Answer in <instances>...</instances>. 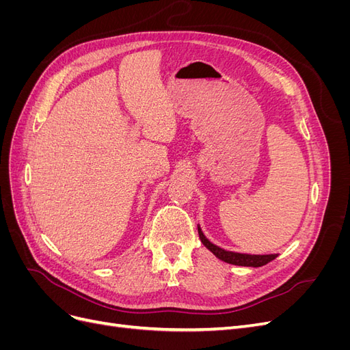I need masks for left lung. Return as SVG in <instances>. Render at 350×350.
<instances>
[{"instance_id": "left-lung-1", "label": "left lung", "mask_w": 350, "mask_h": 350, "mask_svg": "<svg viewBox=\"0 0 350 350\" xmlns=\"http://www.w3.org/2000/svg\"><path fill=\"white\" fill-rule=\"evenodd\" d=\"M198 237L203 242V245L210 250L211 252L215 254V256L229 264H235V266H247V267H261V266H266L267 262L273 261L274 258L278 257V254H269V256H251V254H239V252H232V251H226V250H221L215 243H211L203 234V230L198 226Z\"/></svg>"}]
</instances>
